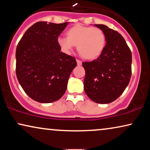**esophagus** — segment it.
Returning a JSON list of instances; mask_svg holds the SVG:
<instances>
[{
	"label": "esophagus",
	"mask_w": 150,
	"mask_h": 150,
	"mask_svg": "<svg viewBox=\"0 0 150 150\" xmlns=\"http://www.w3.org/2000/svg\"><path fill=\"white\" fill-rule=\"evenodd\" d=\"M76 62H77V65H79V66H80V65H82V61L79 60V59H76Z\"/></svg>",
	"instance_id": "1"
}]
</instances>
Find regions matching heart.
Listing matches in <instances>:
<instances>
[{
    "label": "heart",
    "instance_id": "obj_1",
    "mask_svg": "<svg viewBox=\"0 0 150 150\" xmlns=\"http://www.w3.org/2000/svg\"><path fill=\"white\" fill-rule=\"evenodd\" d=\"M67 38L59 37L57 44L63 52L70 53L76 46L84 59L93 60L99 57L105 48L106 35L99 28L77 24L66 31Z\"/></svg>",
    "mask_w": 150,
    "mask_h": 150
}]
</instances>
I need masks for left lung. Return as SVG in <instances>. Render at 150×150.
Instances as JSON below:
<instances>
[{
    "mask_svg": "<svg viewBox=\"0 0 150 150\" xmlns=\"http://www.w3.org/2000/svg\"><path fill=\"white\" fill-rule=\"evenodd\" d=\"M104 33L106 46L91 62H83L84 89L92 101L108 104L122 95L131 78L132 53L124 38L104 24H94Z\"/></svg>",
    "mask_w": 150,
    "mask_h": 150,
    "instance_id": "8db88e82",
    "label": "left lung"
}]
</instances>
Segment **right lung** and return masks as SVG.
<instances>
[{"label":"right lung","mask_w":150,"mask_h":150,"mask_svg":"<svg viewBox=\"0 0 150 150\" xmlns=\"http://www.w3.org/2000/svg\"><path fill=\"white\" fill-rule=\"evenodd\" d=\"M68 22H39L25 32L16 48V76L24 92L41 103L60 99L77 63L61 52L57 38Z\"/></svg>","instance_id":"obj_1"}]
</instances>
